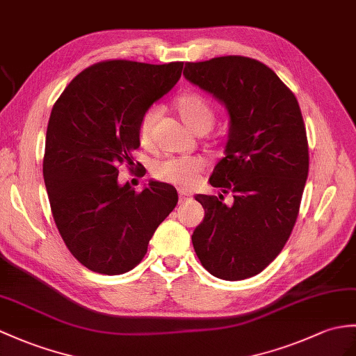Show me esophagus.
Instances as JSON below:
<instances>
[{"mask_svg": "<svg viewBox=\"0 0 356 356\" xmlns=\"http://www.w3.org/2000/svg\"><path fill=\"white\" fill-rule=\"evenodd\" d=\"M188 200H191V194H189L188 191H185V189H179V202L180 203H186Z\"/></svg>", "mask_w": 356, "mask_h": 356, "instance_id": "esophagus-1", "label": "esophagus"}]
</instances>
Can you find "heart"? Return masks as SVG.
Instances as JSON below:
<instances>
[{
    "label": "heart",
    "instance_id": "1",
    "mask_svg": "<svg viewBox=\"0 0 356 356\" xmlns=\"http://www.w3.org/2000/svg\"><path fill=\"white\" fill-rule=\"evenodd\" d=\"M175 109L179 117L189 129L197 134H204L212 127L216 121V111L206 98L197 92H184L175 100ZM156 121V109H147L138 124V139L139 144L145 150L153 148V124ZM204 170V161L198 156H171L162 159L154 165L153 175L158 180L167 184L191 186L197 180L198 175Z\"/></svg>",
    "mask_w": 356,
    "mask_h": 356
}]
</instances>
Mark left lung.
Instances as JSON below:
<instances>
[{"mask_svg":"<svg viewBox=\"0 0 356 356\" xmlns=\"http://www.w3.org/2000/svg\"><path fill=\"white\" fill-rule=\"evenodd\" d=\"M184 76L226 104L230 135L211 185L234 197L202 195L204 218L194 250L211 275L241 280L258 275L284 249L299 216L309 170L300 106L275 71L244 56L186 62Z\"/></svg>","mask_w":356,"mask_h":356,"instance_id":"1","label":"left lung"}]
</instances>
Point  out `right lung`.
I'll return each mask as SVG.
<instances>
[{
    "mask_svg": "<svg viewBox=\"0 0 356 356\" xmlns=\"http://www.w3.org/2000/svg\"><path fill=\"white\" fill-rule=\"evenodd\" d=\"M181 68L184 62H98L53 106L44 153L48 200L66 247L90 271L113 276L135 268L176 208L171 185L152 181L136 193L118 184V168L134 170L139 120L177 83Z\"/></svg>",
    "mask_w": 356,
    "mask_h": 356,
    "instance_id": "obj_1",
    "label": "right lung"
}]
</instances>
